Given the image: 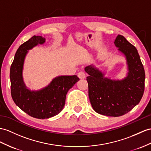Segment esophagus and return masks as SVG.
<instances>
[{
	"mask_svg": "<svg viewBox=\"0 0 151 151\" xmlns=\"http://www.w3.org/2000/svg\"><path fill=\"white\" fill-rule=\"evenodd\" d=\"M78 77H79V78L80 79H84V78H86L85 73H84V72H83V71L79 72L78 73Z\"/></svg>",
	"mask_w": 151,
	"mask_h": 151,
	"instance_id": "obj_1",
	"label": "esophagus"
}]
</instances>
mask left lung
Wrapping results in <instances>:
<instances>
[{
  "label": "left lung",
  "instance_id": "obj_1",
  "mask_svg": "<svg viewBox=\"0 0 151 151\" xmlns=\"http://www.w3.org/2000/svg\"><path fill=\"white\" fill-rule=\"evenodd\" d=\"M115 45L125 55L128 73L122 80L104 78V74L93 65L84 70L88 76V95L93 109L97 113L109 116H120L137 106L145 89V70L136 47L123 36L119 35Z\"/></svg>",
  "mask_w": 151,
  "mask_h": 151
}]
</instances>
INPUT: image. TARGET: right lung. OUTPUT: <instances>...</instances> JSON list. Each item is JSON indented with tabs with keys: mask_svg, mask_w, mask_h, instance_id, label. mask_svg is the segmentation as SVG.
<instances>
[{
	"mask_svg": "<svg viewBox=\"0 0 151 151\" xmlns=\"http://www.w3.org/2000/svg\"><path fill=\"white\" fill-rule=\"evenodd\" d=\"M45 38L33 36L18 48L10 68L11 94L14 103L23 111L39 119H49L60 113L65 104L68 91L78 81L74 76H61L54 78L49 85L38 91L26 88L22 78V70L25 56L29 50Z\"/></svg>",
	"mask_w": 151,
	"mask_h": 151,
	"instance_id": "add662e5",
	"label": "right lung"
}]
</instances>
